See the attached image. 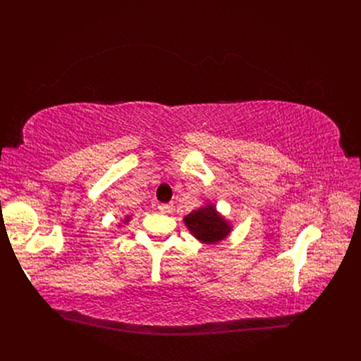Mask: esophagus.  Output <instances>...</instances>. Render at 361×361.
Wrapping results in <instances>:
<instances>
[{
  "label": "esophagus",
  "mask_w": 361,
  "mask_h": 361,
  "mask_svg": "<svg viewBox=\"0 0 361 361\" xmlns=\"http://www.w3.org/2000/svg\"><path fill=\"white\" fill-rule=\"evenodd\" d=\"M158 209H159V212H162V214H169L171 211H173V204H168V203H161V204L158 206Z\"/></svg>",
  "instance_id": "esophagus-1"
}]
</instances>
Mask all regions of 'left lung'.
Instances as JSON below:
<instances>
[{"mask_svg": "<svg viewBox=\"0 0 361 361\" xmlns=\"http://www.w3.org/2000/svg\"><path fill=\"white\" fill-rule=\"evenodd\" d=\"M183 221L192 235L207 245L221 243L233 231L230 221H226L212 203H206L197 207V209L184 216Z\"/></svg>", "mask_w": 361, "mask_h": 361, "instance_id": "obj_1", "label": "left lung"}]
</instances>
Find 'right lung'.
<instances>
[{
  "label": "right lung",
  "instance_id": "right-lung-1",
  "mask_svg": "<svg viewBox=\"0 0 361 361\" xmlns=\"http://www.w3.org/2000/svg\"><path fill=\"white\" fill-rule=\"evenodd\" d=\"M128 221H130V216H127V218L124 219V224H126V222H128Z\"/></svg>",
  "mask_w": 361,
  "mask_h": 361
}]
</instances>
